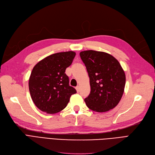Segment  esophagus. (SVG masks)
Returning a JSON list of instances; mask_svg holds the SVG:
<instances>
[{
  "label": "esophagus",
  "mask_w": 155,
  "mask_h": 155,
  "mask_svg": "<svg viewBox=\"0 0 155 155\" xmlns=\"http://www.w3.org/2000/svg\"><path fill=\"white\" fill-rule=\"evenodd\" d=\"M76 89L77 92H79V86H77V87H76Z\"/></svg>",
  "instance_id": "esophagus-1"
}]
</instances>
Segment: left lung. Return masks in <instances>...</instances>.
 <instances>
[{
	"instance_id": "left-lung-1",
	"label": "left lung",
	"mask_w": 155,
	"mask_h": 155,
	"mask_svg": "<svg viewBox=\"0 0 155 155\" xmlns=\"http://www.w3.org/2000/svg\"><path fill=\"white\" fill-rule=\"evenodd\" d=\"M79 55L90 78L87 106L98 112L112 109L120 102L125 85V74L118 61L104 51L85 50Z\"/></svg>"
}]
</instances>
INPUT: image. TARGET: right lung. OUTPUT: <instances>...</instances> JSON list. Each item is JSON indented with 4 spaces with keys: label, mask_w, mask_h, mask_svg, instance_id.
<instances>
[{
    "label": "right lung",
    "mask_w": 155,
    "mask_h": 155,
    "mask_svg": "<svg viewBox=\"0 0 155 155\" xmlns=\"http://www.w3.org/2000/svg\"><path fill=\"white\" fill-rule=\"evenodd\" d=\"M73 51L51 54L37 63L29 79V91L35 106L48 114L63 110L76 90L69 85L65 70L72 64Z\"/></svg>",
    "instance_id": "add662e5"
}]
</instances>
